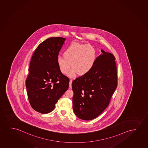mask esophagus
Here are the masks:
<instances>
[{
    "label": "esophagus",
    "instance_id": "obj_1",
    "mask_svg": "<svg viewBox=\"0 0 148 148\" xmlns=\"http://www.w3.org/2000/svg\"><path fill=\"white\" fill-rule=\"evenodd\" d=\"M72 80L70 79V82H69V87L71 88H72Z\"/></svg>",
    "mask_w": 148,
    "mask_h": 148
}]
</instances>
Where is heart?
<instances>
[{
    "label": "heart",
    "mask_w": 148,
    "mask_h": 148,
    "mask_svg": "<svg viewBox=\"0 0 148 148\" xmlns=\"http://www.w3.org/2000/svg\"><path fill=\"white\" fill-rule=\"evenodd\" d=\"M64 56H59L57 64L63 74L70 72L71 76L85 75L88 73L95 64L97 53L95 49L89 45H81L74 43L66 49Z\"/></svg>",
    "instance_id": "obj_1"
}]
</instances>
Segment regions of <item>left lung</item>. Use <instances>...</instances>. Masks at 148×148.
Wrapping results in <instances>:
<instances>
[{
	"label": "left lung",
	"mask_w": 148,
	"mask_h": 148,
	"mask_svg": "<svg viewBox=\"0 0 148 148\" xmlns=\"http://www.w3.org/2000/svg\"><path fill=\"white\" fill-rule=\"evenodd\" d=\"M88 73L72 82L74 113L83 120L93 119L109 104L117 86V74L113 55L101 49Z\"/></svg>",
	"instance_id": "1"
}]
</instances>
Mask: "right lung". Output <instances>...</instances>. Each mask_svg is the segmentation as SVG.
<instances>
[{
	"label": "right lung",
	"mask_w": 148,
	"mask_h": 148,
	"mask_svg": "<svg viewBox=\"0 0 148 148\" xmlns=\"http://www.w3.org/2000/svg\"><path fill=\"white\" fill-rule=\"evenodd\" d=\"M66 38L51 37L41 43L33 54L26 80L29 101L33 109L49 113L69 88V79L57 64L59 51Z\"/></svg>",
	"instance_id": "obj_1"
}]
</instances>
